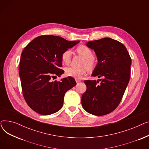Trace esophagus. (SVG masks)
<instances>
[{
    "instance_id": "esophagus-1",
    "label": "esophagus",
    "mask_w": 149,
    "mask_h": 149,
    "mask_svg": "<svg viewBox=\"0 0 149 149\" xmlns=\"http://www.w3.org/2000/svg\"><path fill=\"white\" fill-rule=\"evenodd\" d=\"M75 81H76L77 83H79V82L81 81V80H79V79H75Z\"/></svg>"
}]
</instances>
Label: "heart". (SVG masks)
<instances>
[{"instance_id":"b5f03b06","label":"heart","mask_w":149,"mask_h":149,"mask_svg":"<svg viewBox=\"0 0 149 149\" xmlns=\"http://www.w3.org/2000/svg\"><path fill=\"white\" fill-rule=\"evenodd\" d=\"M77 52L84 58L86 61L84 65L88 67H91L92 65L93 58V52L88 47L86 46H80L77 49ZM72 56V51L70 49H67L65 51L61 54V60L63 63L65 65H69ZM86 73V70L85 68H76L74 67H69L65 69V74L68 77L74 78L76 79H81L83 76Z\"/></svg>"}]
</instances>
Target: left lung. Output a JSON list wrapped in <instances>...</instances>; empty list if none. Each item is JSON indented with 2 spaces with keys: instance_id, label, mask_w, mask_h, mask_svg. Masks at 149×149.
<instances>
[{
  "instance_id": "obj_1",
  "label": "left lung",
  "mask_w": 149,
  "mask_h": 149,
  "mask_svg": "<svg viewBox=\"0 0 149 149\" xmlns=\"http://www.w3.org/2000/svg\"><path fill=\"white\" fill-rule=\"evenodd\" d=\"M86 45L94 50L98 60L92 76L102 79L84 81L87 89L81 104L91 114L104 115L113 111L123 98L130 79L131 58L123 44L109 37Z\"/></svg>"
}]
</instances>
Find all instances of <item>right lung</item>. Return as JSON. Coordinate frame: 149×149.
Segmentation results:
<instances>
[{
	"mask_svg": "<svg viewBox=\"0 0 149 149\" xmlns=\"http://www.w3.org/2000/svg\"><path fill=\"white\" fill-rule=\"evenodd\" d=\"M80 41H68L56 36L35 38L22 52L19 76L23 95L28 105L36 112L48 115L60 110L65 93L76 85L75 79L68 77L61 81H52L64 70L61 54Z\"/></svg>",
	"mask_w": 149,
	"mask_h": 149,
	"instance_id": "add662e5",
	"label": "right lung"
}]
</instances>
